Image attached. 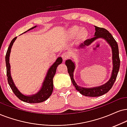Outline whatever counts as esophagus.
Returning a JSON list of instances; mask_svg holds the SVG:
<instances>
[{
    "mask_svg": "<svg viewBox=\"0 0 127 127\" xmlns=\"http://www.w3.org/2000/svg\"><path fill=\"white\" fill-rule=\"evenodd\" d=\"M62 57L63 60L64 61H65L67 59V58H68V54H67L66 53H64L62 54Z\"/></svg>",
    "mask_w": 127,
    "mask_h": 127,
    "instance_id": "1",
    "label": "esophagus"
}]
</instances>
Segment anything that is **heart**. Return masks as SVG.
<instances>
[{
  "label": "heart",
  "mask_w": 127,
  "mask_h": 127,
  "mask_svg": "<svg viewBox=\"0 0 127 127\" xmlns=\"http://www.w3.org/2000/svg\"><path fill=\"white\" fill-rule=\"evenodd\" d=\"M89 33L85 29H80V27L74 26L70 28L67 32V37L68 39H72L77 36L78 40H83L88 37Z\"/></svg>",
  "instance_id": "1"
}]
</instances>
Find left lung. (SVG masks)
I'll return each mask as SVG.
<instances>
[{
    "instance_id": "1",
    "label": "left lung",
    "mask_w": 127,
    "mask_h": 127,
    "mask_svg": "<svg viewBox=\"0 0 127 127\" xmlns=\"http://www.w3.org/2000/svg\"><path fill=\"white\" fill-rule=\"evenodd\" d=\"M95 32L94 37L88 39L83 43L80 44V48H84L89 46L91 43L96 40L97 38H102L105 40L108 44L110 45L112 50V59H113V70L111 72V77L106 83L100 86L95 87L86 88L83 87H80L77 84L74 79V71L75 65V63L71 60V59H68L65 61V65L67 67L68 73L70 75L71 80L73 86L75 87V89L79 91L80 94L83 95L88 97H98L107 93L113 87L115 80H116L117 74L120 69V60L119 57V50L118 46L117 41L114 38L110 33L108 30L104 28H98L95 26Z\"/></svg>"
}]
</instances>
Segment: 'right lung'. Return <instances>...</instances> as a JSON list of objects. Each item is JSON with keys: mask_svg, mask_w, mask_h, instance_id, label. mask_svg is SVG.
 <instances>
[{"mask_svg": "<svg viewBox=\"0 0 127 127\" xmlns=\"http://www.w3.org/2000/svg\"><path fill=\"white\" fill-rule=\"evenodd\" d=\"M37 26L30 28L28 31L24 32L23 33H25L26 32L29 31L30 30L36 28ZM17 38V37H14L12 40L11 43H10L9 47H8L7 53L6 54L5 60H6V71H7V81L10 86L11 89L12 90L14 94L16 95V97L25 102L28 103H38V102H41L46 101L50 97V96L52 95L53 90V77L55 75L56 72V69L57 66L59 64H60L63 62V59L61 57H59L56 59V62L53 64L52 66L50 67L49 70L46 74V77H45L44 81L42 83V86L41 87V89L37 93L35 94H32V95H26L25 94H22L19 89H17V87L14 84L13 80L12 79V75L10 73V64L9 63V57H10V54L11 52V49L13 44V43L16 39Z\"/></svg>", "mask_w": 127, "mask_h": 127, "instance_id": "obj_1", "label": "right lung"}]
</instances>
